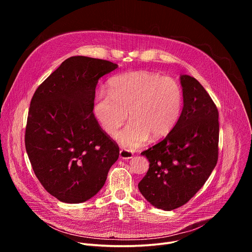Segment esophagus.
Returning a JSON list of instances; mask_svg holds the SVG:
<instances>
[{
    "label": "esophagus",
    "instance_id": "34e87169",
    "mask_svg": "<svg viewBox=\"0 0 252 252\" xmlns=\"http://www.w3.org/2000/svg\"><path fill=\"white\" fill-rule=\"evenodd\" d=\"M132 158V154L129 151L126 150H121L120 151V158L122 159H130Z\"/></svg>",
    "mask_w": 252,
    "mask_h": 252
}]
</instances>
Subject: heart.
<instances>
[{
	"mask_svg": "<svg viewBox=\"0 0 252 252\" xmlns=\"http://www.w3.org/2000/svg\"><path fill=\"white\" fill-rule=\"evenodd\" d=\"M109 89L110 93H96L94 113L103 130L113 135L125 124L128 112L129 124L116 135L128 150L143 146L151 135H166L181 117L183 91L172 78L133 70L114 77Z\"/></svg>",
	"mask_w": 252,
	"mask_h": 252,
	"instance_id": "heart-1",
	"label": "heart"
}]
</instances>
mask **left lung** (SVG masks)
I'll use <instances>...</instances> for the list:
<instances>
[{"mask_svg": "<svg viewBox=\"0 0 252 252\" xmlns=\"http://www.w3.org/2000/svg\"><path fill=\"white\" fill-rule=\"evenodd\" d=\"M184 107L170 132L141 153L150 168L138 184L152 205L172 210L187 203L205 184L219 158V111L194 78L182 75Z\"/></svg>", "mask_w": 252, "mask_h": 252, "instance_id": "obj_1", "label": "left lung"}]
</instances>
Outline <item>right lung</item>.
<instances>
[{
    "label": "right lung",
    "instance_id": "right-lung-1",
    "mask_svg": "<svg viewBox=\"0 0 252 252\" xmlns=\"http://www.w3.org/2000/svg\"><path fill=\"white\" fill-rule=\"evenodd\" d=\"M84 56L63 61L34 92L25 143L35 176L62 202L81 203L103 187L120 149L94 116L98 80L118 68Z\"/></svg>",
    "mask_w": 252,
    "mask_h": 252
}]
</instances>
